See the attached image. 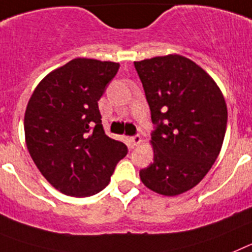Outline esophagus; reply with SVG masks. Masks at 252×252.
Returning <instances> with one entry per match:
<instances>
[{
  "instance_id": "34e87169",
  "label": "esophagus",
  "mask_w": 252,
  "mask_h": 252,
  "mask_svg": "<svg viewBox=\"0 0 252 252\" xmlns=\"http://www.w3.org/2000/svg\"><path fill=\"white\" fill-rule=\"evenodd\" d=\"M130 143H132V146H138V144L142 143V138L141 135H133V137H130Z\"/></svg>"
}]
</instances>
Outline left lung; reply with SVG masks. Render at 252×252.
Segmentation results:
<instances>
[{
    "label": "left lung",
    "mask_w": 252,
    "mask_h": 252,
    "mask_svg": "<svg viewBox=\"0 0 252 252\" xmlns=\"http://www.w3.org/2000/svg\"><path fill=\"white\" fill-rule=\"evenodd\" d=\"M151 109L153 162L142 183L175 196L203 180L216 162L227 128V105L213 78L179 54L134 62Z\"/></svg>",
    "instance_id": "left-lung-1"
}]
</instances>
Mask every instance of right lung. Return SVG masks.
<instances>
[{
	"label": "right lung",
	"instance_id": "obj_1",
	"mask_svg": "<svg viewBox=\"0 0 252 252\" xmlns=\"http://www.w3.org/2000/svg\"><path fill=\"white\" fill-rule=\"evenodd\" d=\"M119 63L76 58L47 74L24 118L26 147L41 175L65 195H94L128 153L105 134L97 101Z\"/></svg>",
	"mask_w": 252,
	"mask_h": 252
}]
</instances>
